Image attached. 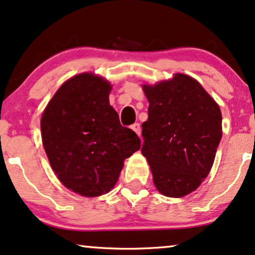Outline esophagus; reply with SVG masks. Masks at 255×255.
<instances>
[{"mask_svg":"<svg viewBox=\"0 0 255 255\" xmlns=\"http://www.w3.org/2000/svg\"><path fill=\"white\" fill-rule=\"evenodd\" d=\"M131 128L136 132L138 136L140 137V132H142V128H140V124H138V123H134L133 125H131Z\"/></svg>","mask_w":255,"mask_h":255,"instance_id":"34e87169","label":"esophagus"}]
</instances>
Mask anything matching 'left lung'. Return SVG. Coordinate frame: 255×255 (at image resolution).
I'll return each mask as SVG.
<instances>
[{"instance_id":"left-lung-1","label":"left lung","mask_w":255,"mask_h":255,"mask_svg":"<svg viewBox=\"0 0 255 255\" xmlns=\"http://www.w3.org/2000/svg\"><path fill=\"white\" fill-rule=\"evenodd\" d=\"M149 100L142 124V153L159 193L182 197L209 174L222 137V116L215 100L196 80L175 74L171 80L143 85Z\"/></svg>"}]
</instances>
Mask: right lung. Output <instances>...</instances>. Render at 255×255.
Wrapping results in <instances>:
<instances>
[{
  "label": "right lung",
  "instance_id": "1",
  "mask_svg": "<svg viewBox=\"0 0 255 255\" xmlns=\"http://www.w3.org/2000/svg\"><path fill=\"white\" fill-rule=\"evenodd\" d=\"M111 85L93 73L61 85L41 117V137L53 171L74 193L96 197L117 183L140 139L122 127L110 105Z\"/></svg>",
  "mask_w": 255,
  "mask_h": 255
}]
</instances>
